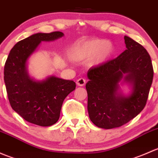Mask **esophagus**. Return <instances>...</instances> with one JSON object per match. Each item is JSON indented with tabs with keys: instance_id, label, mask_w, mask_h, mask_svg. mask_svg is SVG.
Listing matches in <instances>:
<instances>
[{
	"instance_id": "esophagus-1",
	"label": "esophagus",
	"mask_w": 158,
	"mask_h": 158,
	"mask_svg": "<svg viewBox=\"0 0 158 158\" xmlns=\"http://www.w3.org/2000/svg\"><path fill=\"white\" fill-rule=\"evenodd\" d=\"M85 83H86V80L85 79H83V78H79L76 81V84L78 85H79V86H83V85H85Z\"/></svg>"
}]
</instances>
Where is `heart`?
I'll return each instance as SVG.
<instances>
[{"mask_svg": "<svg viewBox=\"0 0 158 158\" xmlns=\"http://www.w3.org/2000/svg\"><path fill=\"white\" fill-rule=\"evenodd\" d=\"M113 46L106 40L95 39L85 41L76 46L73 51L75 59L87 60L94 56L93 63L98 64L107 60L112 54Z\"/></svg>", "mask_w": 158, "mask_h": 158, "instance_id": "b5f03b06", "label": "heart"}]
</instances>
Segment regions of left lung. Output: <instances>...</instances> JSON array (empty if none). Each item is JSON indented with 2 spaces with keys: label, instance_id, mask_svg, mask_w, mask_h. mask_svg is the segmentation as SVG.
Wrapping results in <instances>:
<instances>
[{
  "label": "left lung",
  "instance_id": "obj_1",
  "mask_svg": "<svg viewBox=\"0 0 158 158\" xmlns=\"http://www.w3.org/2000/svg\"><path fill=\"white\" fill-rule=\"evenodd\" d=\"M126 48L114 60L97 65L88 71L85 85L91 121L98 128L122 126L145 107L153 81L151 56L143 46L125 36ZM133 84V92L125 97L117 94L123 77Z\"/></svg>",
  "mask_w": 158,
  "mask_h": 158
}]
</instances>
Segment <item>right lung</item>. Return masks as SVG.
<instances>
[{"label":"right lung","mask_w":158,"mask_h":158,"mask_svg":"<svg viewBox=\"0 0 158 158\" xmlns=\"http://www.w3.org/2000/svg\"><path fill=\"white\" fill-rule=\"evenodd\" d=\"M63 36L60 31L38 33L19 41L4 65V82L11 107L24 120L40 126H50L59 120L63 101L76 89V83L55 76L42 82L33 81L27 73V60L41 41Z\"/></svg>","instance_id":"1"}]
</instances>
